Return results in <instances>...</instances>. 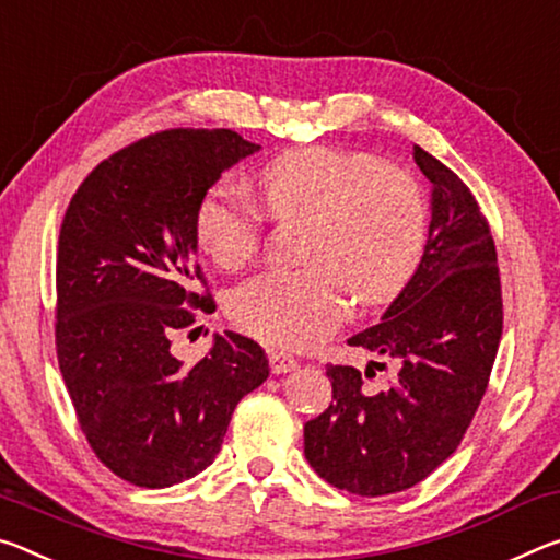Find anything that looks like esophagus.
Masks as SVG:
<instances>
[{
  "instance_id": "34e87169",
  "label": "esophagus",
  "mask_w": 560,
  "mask_h": 560,
  "mask_svg": "<svg viewBox=\"0 0 560 560\" xmlns=\"http://www.w3.org/2000/svg\"><path fill=\"white\" fill-rule=\"evenodd\" d=\"M269 363H271V371L273 374H289V371H294L299 366V361L291 357V353H283V351H269Z\"/></svg>"
}]
</instances>
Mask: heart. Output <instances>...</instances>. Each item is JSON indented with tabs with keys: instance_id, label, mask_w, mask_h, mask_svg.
Returning a JSON list of instances; mask_svg holds the SVG:
<instances>
[{
	"instance_id": "heart-1",
	"label": "heart",
	"mask_w": 560,
	"mask_h": 560,
	"mask_svg": "<svg viewBox=\"0 0 560 560\" xmlns=\"http://www.w3.org/2000/svg\"><path fill=\"white\" fill-rule=\"evenodd\" d=\"M273 219L312 217L308 269H271L229 299L246 334L287 349L324 341L351 312L394 301L413 281L429 244L421 184L384 159L341 147H296L254 176ZM194 234L214 264L238 271L259 254L264 214L226 186L203 194Z\"/></svg>"
}]
</instances>
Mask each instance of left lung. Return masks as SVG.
Returning <instances> with one entry per match:
<instances>
[{
	"label": "left lung",
	"mask_w": 560,
	"mask_h": 560,
	"mask_svg": "<svg viewBox=\"0 0 560 560\" xmlns=\"http://www.w3.org/2000/svg\"><path fill=\"white\" fill-rule=\"evenodd\" d=\"M431 182L423 261L381 324L351 346L396 363L388 386L353 366H328L334 401L304 425L314 471L341 491L386 495L423 481L458 448L486 394L503 331L495 244L471 189L436 156L413 147Z\"/></svg>",
	"instance_id": "left-lung-1"
}]
</instances>
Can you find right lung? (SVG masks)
<instances>
[{
	"mask_svg": "<svg viewBox=\"0 0 560 560\" xmlns=\"http://www.w3.org/2000/svg\"><path fill=\"white\" fill-rule=\"evenodd\" d=\"M232 129H166L96 164L57 252V359L96 458L166 488L217 458L236 404L269 376L256 341L224 331L194 366L172 339L214 312L194 217L221 172L259 152Z\"/></svg>",
	"mask_w": 560,
	"mask_h": 560,
	"instance_id": "add662e5",
	"label": "right lung"
}]
</instances>
